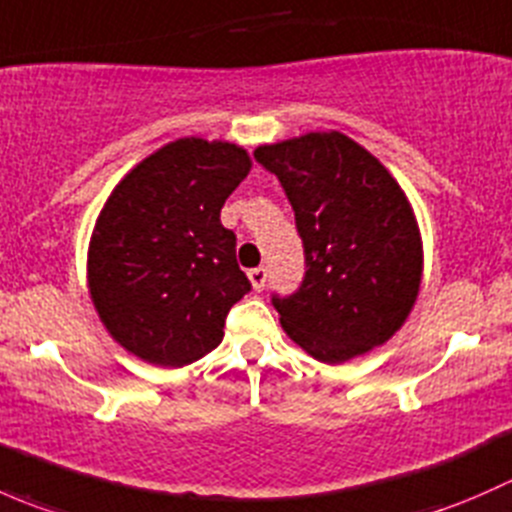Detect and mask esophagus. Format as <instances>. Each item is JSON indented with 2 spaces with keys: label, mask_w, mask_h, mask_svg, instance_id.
Wrapping results in <instances>:
<instances>
[{
  "label": "esophagus",
  "mask_w": 512,
  "mask_h": 512,
  "mask_svg": "<svg viewBox=\"0 0 512 512\" xmlns=\"http://www.w3.org/2000/svg\"><path fill=\"white\" fill-rule=\"evenodd\" d=\"M247 277H250L252 289H257V292H260V289H265V282H267L265 267H252V270L247 272Z\"/></svg>",
  "instance_id": "34e87169"
}]
</instances>
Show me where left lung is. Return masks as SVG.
<instances>
[{
    "label": "left lung",
    "instance_id": "1",
    "mask_svg": "<svg viewBox=\"0 0 512 512\" xmlns=\"http://www.w3.org/2000/svg\"><path fill=\"white\" fill-rule=\"evenodd\" d=\"M277 175L304 247V280L272 294L292 342L342 364L389 342L418 297L423 250L401 185L344 133H307L260 146Z\"/></svg>",
    "mask_w": 512,
    "mask_h": 512
}]
</instances>
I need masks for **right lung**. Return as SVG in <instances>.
I'll use <instances>...</instances> for the list:
<instances>
[{
	"instance_id": "obj_1",
	"label": "right lung",
	"mask_w": 512,
	"mask_h": 512,
	"mask_svg": "<svg viewBox=\"0 0 512 512\" xmlns=\"http://www.w3.org/2000/svg\"><path fill=\"white\" fill-rule=\"evenodd\" d=\"M252 163L225 141L180 138L113 188L89 245V292L113 339L156 366H185L223 342L252 285L220 223Z\"/></svg>"
}]
</instances>
